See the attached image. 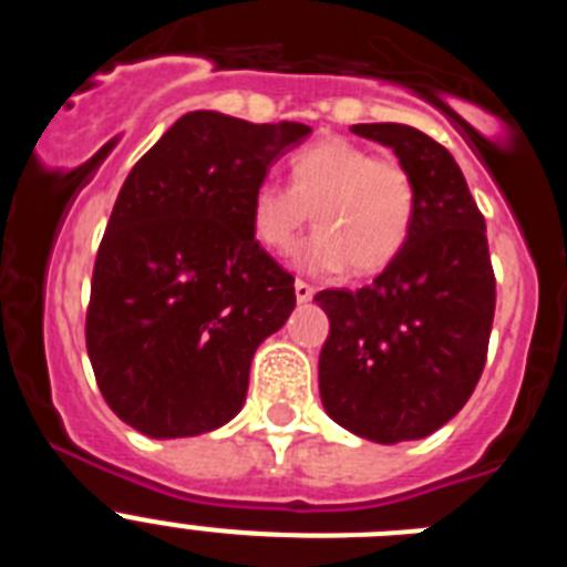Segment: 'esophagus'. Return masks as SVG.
<instances>
[{
	"instance_id": "obj_1",
	"label": "esophagus",
	"mask_w": 567,
	"mask_h": 567,
	"mask_svg": "<svg viewBox=\"0 0 567 567\" xmlns=\"http://www.w3.org/2000/svg\"><path fill=\"white\" fill-rule=\"evenodd\" d=\"M312 295H315L312 284H307V280H295V298H298L300 303H307V300H312Z\"/></svg>"
}]
</instances>
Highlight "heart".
I'll list each match as a JSON object with an SVG mask.
<instances>
[{
    "mask_svg": "<svg viewBox=\"0 0 567 567\" xmlns=\"http://www.w3.org/2000/svg\"><path fill=\"white\" fill-rule=\"evenodd\" d=\"M287 169L289 187L267 182L252 195V233L269 252H295L309 213L318 233L300 252V264L312 272L349 267L365 278L403 252L417 187L400 158L327 135L289 155Z\"/></svg>",
    "mask_w": 567,
    "mask_h": 567,
    "instance_id": "obj_1",
    "label": "heart"
}]
</instances>
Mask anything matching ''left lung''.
I'll list each match as a JSON object with an SVG mask.
<instances>
[{
  "label": "left lung",
  "instance_id": "left-lung-1",
  "mask_svg": "<svg viewBox=\"0 0 567 567\" xmlns=\"http://www.w3.org/2000/svg\"><path fill=\"white\" fill-rule=\"evenodd\" d=\"M392 147L417 187L403 252L363 289L315 295L329 315L320 400L329 417L374 443L423 440L468 403L497 307L485 218L463 169L432 135L354 124Z\"/></svg>",
  "mask_w": 567,
  "mask_h": 567
}]
</instances>
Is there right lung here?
<instances>
[{"label":"right lung","mask_w":567,"mask_h":567,"mask_svg":"<svg viewBox=\"0 0 567 567\" xmlns=\"http://www.w3.org/2000/svg\"><path fill=\"white\" fill-rule=\"evenodd\" d=\"M312 130L195 110L130 169L93 267L84 338L115 417L193 437L244 405L260 340L295 309V278L252 233V195Z\"/></svg>","instance_id":"right-lung-1"}]
</instances>
